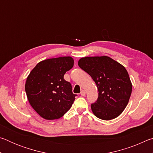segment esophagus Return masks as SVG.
I'll use <instances>...</instances> for the list:
<instances>
[{
    "label": "esophagus",
    "instance_id": "esophagus-1",
    "mask_svg": "<svg viewBox=\"0 0 153 153\" xmlns=\"http://www.w3.org/2000/svg\"><path fill=\"white\" fill-rule=\"evenodd\" d=\"M80 94H81L82 96H83V97H84V96L86 95V92H85L84 90H82L81 93H80Z\"/></svg>",
    "mask_w": 153,
    "mask_h": 153
}]
</instances>
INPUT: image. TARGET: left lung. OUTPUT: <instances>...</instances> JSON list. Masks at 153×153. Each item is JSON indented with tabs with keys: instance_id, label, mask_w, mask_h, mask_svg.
<instances>
[{
	"instance_id": "8db88e82",
	"label": "left lung",
	"mask_w": 153,
	"mask_h": 153,
	"mask_svg": "<svg viewBox=\"0 0 153 153\" xmlns=\"http://www.w3.org/2000/svg\"><path fill=\"white\" fill-rule=\"evenodd\" d=\"M78 65L97 84L98 97L91 104L93 113L102 120L118 117L128 105L132 90L126 69L107 56L82 58Z\"/></svg>"
}]
</instances>
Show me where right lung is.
Segmentation results:
<instances>
[{
    "instance_id": "right-lung-1",
    "label": "right lung",
    "mask_w": 153,
    "mask_h": 153,
    "mask_svg": "<svg viewBox=\"0 0 153 153\" xmlns=\"http://www.w3.org/2000/svg\"><path fill=\"white\" fill-rule=\"evenodd\" d=\"M71 56L38 63L28 76L25 89L30 104L45 120L59 119L71 107L77 94L64 75L74 66Z\"/></svg>"
}]
</instances>
